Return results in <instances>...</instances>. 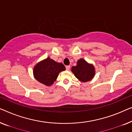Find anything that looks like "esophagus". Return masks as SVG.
<instances>
[{
	"mask_svg": "<svg viewBox=\"0 0 132 132\" xmlns=\"http://www.w3.org/2000/svg\"><path fill=\"white\" fill-rule=\"evenodd\" d=\"M66 69L67 70H70V66H66Z\"/></svg>",
	"mask_w": 132,
	"mask_h": 132,
	"instance_id": "esophagus-1",
	"label": "esophagus"
}]
</instances>
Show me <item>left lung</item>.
<instances>
[{"mask_svg":"<svg viewBox=\"0 0 132 132\" xmlns=\"http://www.w3.org/2000/svg\"><path fill=\"white\" fill-rule=\"evenodd\" d=\"M71 71L78 80L83 82L90 81L96 74L93 64L88 63L84 59H80L78 60L77 65L72 67Z\"/></svg>","mask_w":132,"mask_h":132,"instance_id":"left-lung-1","label":"left lung"}]
</instances>
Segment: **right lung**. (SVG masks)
<instances>
[{
    "mask_svg": "<svg viewBox=\"0 0 132 132\" xmlns=\"http://www.w3.org/2000/svg\"><path fill=\"white\" fill-rule=\"evenodd\" d=\"M65 69V66L62 63L56 62L48 57L34 66L33 76L38 82L50 86L56 80L59 73Z\"/></svg>",
    "mask_w": 132,
    "mask_h": 132,
    "instance_id": "right-lung-1",
    "label": "right lung"
}]
</instances>
